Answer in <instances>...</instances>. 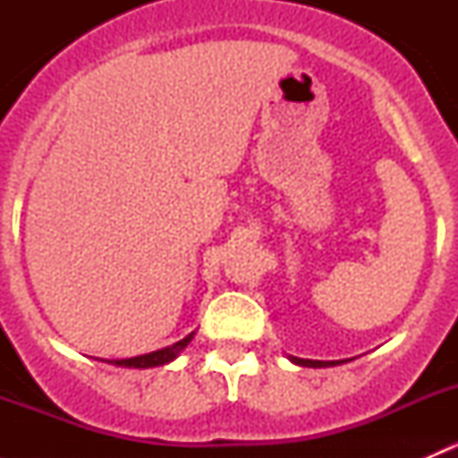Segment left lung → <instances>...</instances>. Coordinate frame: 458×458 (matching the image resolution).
I'll list each match as a JSON object with an SVG mask.
<instances>
[{"label":"left lung","instance_id":"obj_1","mask_svg":"<svg viewBox=\"0 0 458 458\" xmlns=\"http://www.w3.org/2000/svg\"><path fill=\"white\" fill-rule=\"evenodd\" d=\"M297 366H306V368H327V366H336L339 361H312V359H297L290 357Z\"/></svg>","mask_w":458,"mask_h":458}]
</instances>
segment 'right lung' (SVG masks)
<instances>
[{
    "label": "right lung",
    "instance_id": "add662e5",
    "mask_svg": "<svg viewBox=\"0 0 458 458\" xmlns=\"http://www.w3.org/2000/svg\"><path fill=\"white\" fill-rule=\"evenodd\" d=\"M192 335H195V332H192ZM192 335H188L186 339L177 341V344L168 345V348L157 350V352H148V354H141V357H132V359H117V361H108V363H113V366H122V368H157V366H164V363L173 361V359L177 357V354L182 352V350L186 348L188 344H191Z\"/></svg>",
    "mask_w": 458,
    "mask_h": 458
}]
</instances>
